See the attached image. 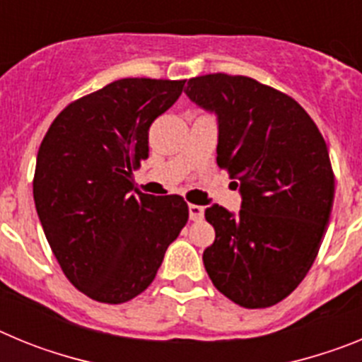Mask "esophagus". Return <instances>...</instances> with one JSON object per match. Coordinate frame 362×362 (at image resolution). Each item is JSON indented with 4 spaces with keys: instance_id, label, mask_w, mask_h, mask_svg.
Masks as SVG:
<instances>
[{
    "instance_id": "esophagus-1",
    "label": "esophagus",
    "mask_w": 362,
    "mask_h": 362,
    "mask_svg": "<svg viewBox=\"0 0 362 362\" xmlns=\"http://www.w3.org/2000/svg\"><path fill=\"white\" fill-rule=\"evenodd\" d=\"M188 216L192 221H201L204 216V209L199 204H188Z\"/></svg>"
}]
</instances>
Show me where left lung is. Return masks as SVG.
<instances>
[{"mask_svg": "<svg viewBox=\"0 0 362 362\" xmlns=\"http://www.w3.org/2000/svg\"><path fill=\"white\" fill-rule=\"evenodd\" d=\"M185 94L217 116V165L243 197L239 214L204 210L216 230L204 268L235 305H277L305 279L330 221L335 179L325 139L296 99L246 76L192 78Z\"/></svg>", "mask_w": 362, "mask_h": 362, "instance_id": "left-lung-1", "label": "left lung"}]
</instances>
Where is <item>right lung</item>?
Wrapping results in <instances>:
<instances>
[{
  "instance_id": "right-lung-1",
  "label": "right lung",
  "mask_w": 362,
  "mask_h": 362,
  "mask_svg": "<svg viewBox=\"0 0 362 362\" xmlns=\"http://www.w3.org/2000/svg\"><path fill=\"white\" fill-rule=\"evenodd\" d=\"M185 81L124 78L79 98L45 134L34 174L41 226L66 279L99 303L148 288L188 221L181 196L134 190L148 158V129Z\"/></svg>"
}]
</instances>
